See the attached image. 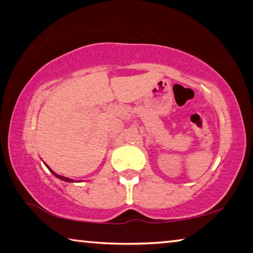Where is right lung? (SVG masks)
I'll list each match as a JSON object with an SVG mask.
<instances>
[{
    "label": "right lung",
    "mask_w": 253,
    "mask_h": 253,
    "mask_svg": "<svg viewBox=\"0 0 253 253\" xmlns=\"http://www.w3.org/2000/svg\"><path fill=\"white\" fill-rule=\"evenodd\" d=\"M46 168H48V166H46ZM49 169V170L51 173H52L54 176H57L58 178H60V179H62V181H65V182H74V179H71V178H68V177H65V176H61V175H58L57 173H54L52 169H51L50 168H48Z\"/></svg>",
    "instance_id": "1"
}]
</instances>
